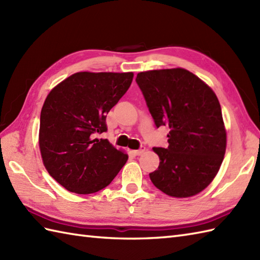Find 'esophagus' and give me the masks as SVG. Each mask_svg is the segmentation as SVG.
<instances>
[{"mask_svg": "<svg viewBox=\"0 0 260 260\" xmlns=\"http://www.w3.org/2000/svg\"><path fill=\"white\" fill-rule=\"evenodd\" d=\"M144 152H145V146H141L139 150L134 151V154H136V155H142V154Z\"/></svg>", "mask_w": 260, "mask_h": 260, "instance_id": "esophagus-1", "label": "esophagus"}]
</instances>
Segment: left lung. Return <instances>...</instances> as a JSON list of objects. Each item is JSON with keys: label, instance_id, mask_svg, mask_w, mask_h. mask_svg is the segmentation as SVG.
Wrapping results in <instances>:
<instances>
[{"label": "left lung", "instance_id": "8db88e82", "mask_svg": "<svg viewBox=\"0 0 260 260\" xmlns=\"http://www.w3.org/2000/svg\"><path fill=\"white\" fill-rule=\"evenodd\" d=\"M155 126H169V146L154 147L159 157L152 183L165 194L187 198L211 183L221 167L227 135L221 107L207 84L182 68L137 74Z\"/></svg>", "mask_w": 260, "mask_h": 260}]
</instances>
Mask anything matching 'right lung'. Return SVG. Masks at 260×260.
<instances>
[{
	"label": "right lung",
	"mask_w": 260,
	"mask_h": 260,
	"mask_svg": "<svg viewBox=\"0 0 260 260\" xmlns=\"http://www.w3.org/2000/svg\"><path fill=\"white\" fill-rule=\"evenodd\" d=\"M133 73H77L47 96L40 116L39 146L47 171L70 192L90 194L106 187L127 154L108 140L106 116L128 89Z\"/></svg>",
	"instance_id": "1"
}]
</instances>
